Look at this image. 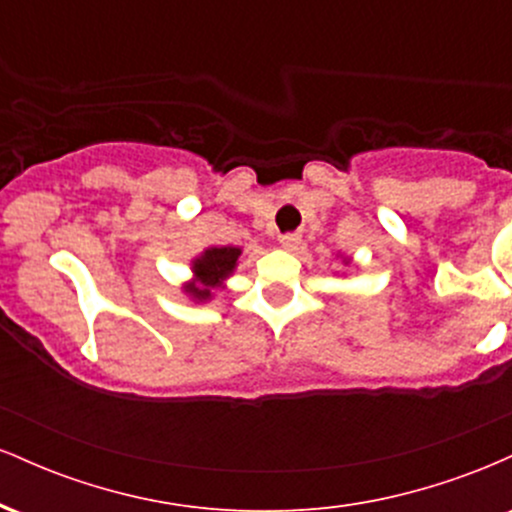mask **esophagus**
<instances>
[{"label": "esophagus", "instance_id": "esophagus-1", "mask_svg": "<svg viewBox=\"0 0 512 512\" xmlns=\"http://www.w3.org/2000/svg\"><path fill=\"white\" fill-rule=\"evenodd\" d=\"M279 243L284 250L293 252L301 248V236H298V233H284V236H279Z\"/></svg>", "mask_w": 512, "mask_h": 512}]
</instances>
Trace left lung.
Segmentation results:
<instances>
[{
	"label": "left lung",
	"instance_id": "8db88e82",
	"mask_svg": "<svg viewBox=\"0 0 512 512\" xmlns=\"http://www.w3.org/2000/svg\"><path fill=\"white\" fill-rule=\"evenodd\" d=\"M342 260H344V264H349V257H342Z\"/></svg>",
	"mask_w": 512,
	"mask_h": 512
}]
</instances>
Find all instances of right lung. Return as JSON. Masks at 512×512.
Returning <instances> with one entry per match:
<instances>
[{"instance_id":"obj_1","label":"right lung","mask_w":512,"mask_h":512,"mask_svg":"<svg viewBox=\"0 0 512 512\" xmlns=\"http://www.w3.org/2000/svg\"><path fill=\"white\" fill-rule=\"evenodd\" d=\"M240 252L236 245H211L192 260V279L182 284V291L197 303L211 301L214 291L223 289L228 276L236 272Z\"/></svg>"}]
</instances>
